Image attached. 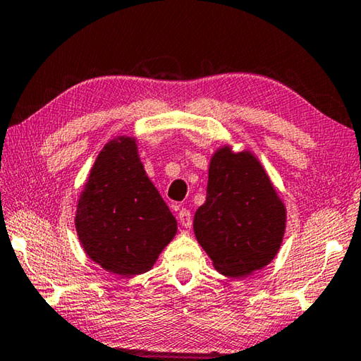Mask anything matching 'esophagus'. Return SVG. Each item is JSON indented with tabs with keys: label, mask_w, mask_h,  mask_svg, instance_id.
Here are the masks:
<instances>
[{
	"label": "esophagus",
	"mask_w": 361,
	"mask_h": 361,
	"mask_svg": "<svg viewBox=\"0 0 361 361\" xmlns=\"http://www.w3.org/2000/svg\"><path fill=\"white\" fill-rule=\"evenodd\" d=\"M178 220H180V225L183 228H191L192 225V216H191V212L188 209H181L178 212Z\"/></svg>",
	"instance_id": "1"
}]
</instances>
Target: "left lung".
Instances as JSON below:
<instances>
[{
	"label": "left lung",
	"mask_w": 361,
	"mask_h": 361,
	"mask_svg": "<svg viewBox=\"0 0 361 361\" xmlns=\"http://www.w3.org/2000/svg\"><path fill=\"white\" fill-rule=\"evenodd\" d=\"M284 228V204L254 154L216 151L207 197L194 215V234L215 270L233 278L262 270L278 254Z\"/></svg>",
	"instance_id": "obj_1"
}]
</instances>
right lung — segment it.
<instances>
[{"instance_id": "1", "label": "right lung", "mask_w": 361, "mask_h": 361, "mask_svg": "<svg viewBox=\"0 0 361 361\" xmlns=\"http://www.w3.org/2000/svg\"><path fill=\"white\" fill-rule=\"evenodd\" d=\"M75 228L90 259L120 276L149 271L173 239L176 220L147 178L133 138L102 147L80 194Z\"/></svg>"}]
</instances>
